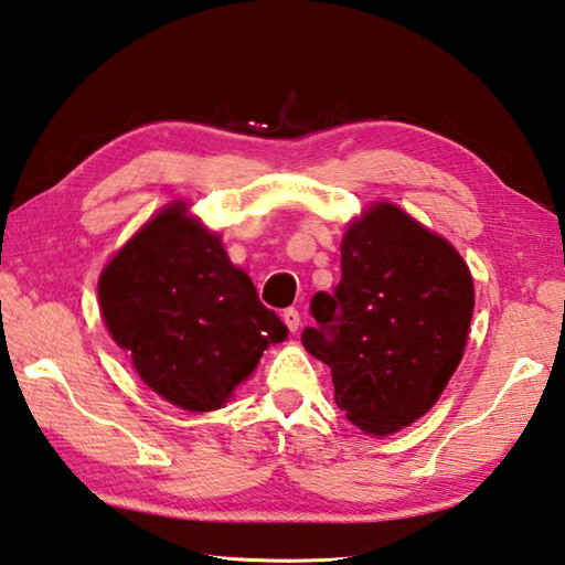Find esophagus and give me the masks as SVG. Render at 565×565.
I'll return each mask as SVG.
<instances>
[{"label":"esophagus","instance_id":"1","mask_svg":"<svg viewBox=\"0 0 565 565\" xmlns=\"http://www.w3.org/2000/svg\"><path fill=\"white\" fill-rule=\"evenodd\" d=\"M281 318H284V323H286V328L291 330V333H296V330L301 328V313H298L296 308H286Z\"/></svg>","mask_w":565,"mask_h":565}]
</instances>
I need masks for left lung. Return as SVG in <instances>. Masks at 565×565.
<instances>
[{"label": "left lung", "mask_w": 565, "mask_h": 565, "mask_svg": "<svg viewBox=\"0 0 565 565\" xmlns=\"http://www.w3.org/2000/svg\"><path fill=\"white\" fill-rule=\"evenodd\" d=\"M342 279L316 294L301 342L333 372L335 404L367 436L412 426L444 394L468 345L475 286L450 242L374 201L340 242Z\"/></svg>", "instance_id": "left-lung-1"}]
</instances>
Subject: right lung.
Instances as JSON below:
<instances>
[{
    "label": "right lung",
    "mask_w": 565,
    "mask_h": 565,
    "mask_svg": "<svg viewBox=\"0 0 565 565\" xmlns=\"http://www.w3.org/2000/svg\"><path fill=\"white\" fill-rule=\"evenodd\" d=\"M97 296L137 377L191 414L225 406L264 350L289 335L185 201L163 205L107 259Z\"/></svg>",
    "instance_id": "1"
}]
</instances>
